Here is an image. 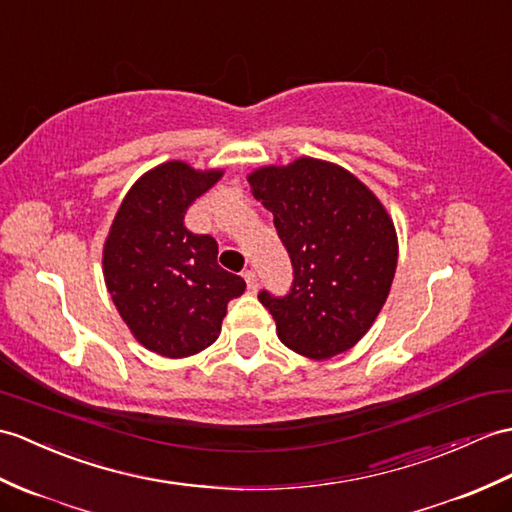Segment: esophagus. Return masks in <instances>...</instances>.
I'll use <instances>...</instances> for the list:
<instances>
[{"label":"esophagus","instance_id":"obj_1","mask_svg":"<svg viewBox=\"0 0 512 512\" xmlns=\"http://www.w3.org/2000/svg\"><path fill=\"white\" fill-rule=\"evenodd\" d=\"M244 279H246V285L251 292H255L259 288V277L255 270H244Z\"/></svg>","mask_w":512,"mask_h":512}]
</instances>
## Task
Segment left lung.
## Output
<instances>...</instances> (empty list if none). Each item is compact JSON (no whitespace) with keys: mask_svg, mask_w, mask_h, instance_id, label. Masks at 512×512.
<instances>
[{"mask_svg":"<svg viewBox=\"0 0 512 512\" xmlns=\"http://www.w3.org/2000/svg\"><path fill=\"white\" fill-rule=\"evenodd\" d=\"M248 183L292 261L288 294L259 292L279 340L312 360L349 351L375 323L397 270L382 202L340 165L310 157L255 170Z\"/></svg>","mask_w":512,"mask_h":512,"instance_id":"left-lung-1","label":"left lung"}]
</instances>
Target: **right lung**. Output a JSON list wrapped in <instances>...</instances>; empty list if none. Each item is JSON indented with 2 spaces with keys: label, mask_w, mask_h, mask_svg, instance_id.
Here are the masks:
<instances>
[{
  "label": "right lung",
  "mask_w": 512,
  "mask_h": 512,
  "mask_svg": "<svg viewBox=\"0 0 512 512\" xmlns=\"http://www.w3.org/2000/svg\"><path fill=\"white\" fill-rule=\"evenodd\" d=\"M168 161L130 187L104 244V281L117 312L146 349L187 358L220 336L231 299L246 283L218 266V242L185 227V213L218 183Z\"/></svg>",
  "instance_id": "add662e5"
}]
</instances>
